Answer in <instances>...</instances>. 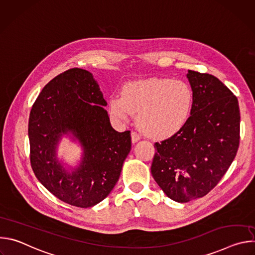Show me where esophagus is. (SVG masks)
<instances>
[{
	"mask_svg": "<svg viewBox=\"0 0 255 255\" xmlns=\"http://www.w3.org/2000/svg\"><path fill=\"white\" fill-rule=\"evenodd\" d=\"M131 140H132V143H136L140 140V135L134 131H132L131 133Z\"/></svg>",
	"mask_w": 255,
	"mask_h": 255,
	"instance_id": "34e87169",
	"label": "esophagus"
}]
</instances>
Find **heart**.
Wrapping results in <instances>:
<instances>
[{
	"mask_svg": "<svg viewBox=\"0 0 255 255\" xmlns=\"http://www.w3.org/2000/svg\"><path fill=\"white\" fill-rule=\"evenodd\" d=\"M193 103V91L186 83L150 78L127 83L121 97L110 100V109L121 120L136 116V125L144 134L164 138L184 127Z\"/></svg>",
	"mask_w": 255,
	"mask_h": 255,
	"instance_id": "1",
	"label": "heart"
}]
</instances>
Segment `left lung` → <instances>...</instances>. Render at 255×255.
I'll use <instances>...</instances> for the list:
<instances>
[{"label":"left lung","mask_w":255,"mask_h":255,"mask_svg":"<svg viewBox=\"0 0 255 255\" xmlns=\"http://www.w3.org/2000/svg\"><path fill=\"white\" fill-rule=\"evenodd\" d=\"M194 103L187 123L156 142L151 174L177 203L206 196L226 173L239 146L237 98L216 77L188 70Z\"/></svg>","instance_id":"8db88e82"}]
</instances>
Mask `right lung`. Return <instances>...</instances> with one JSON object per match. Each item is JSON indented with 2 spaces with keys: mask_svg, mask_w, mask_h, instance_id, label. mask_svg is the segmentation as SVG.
Wrapping results in <instances>:
<instances>
[{
  "mask_svg": "<svg viewBox=\"0 0 255 255\" xmlns=\"http://www.w3.org/2000/svg\"><path fill=\"white\" fill-rule=\"evenodd\" d=\"M107 102L90 71L70 68L51 80L30 112V160L40 183L62 202L90 208L114 189L131 149L130 131L111 126ZM83 149L79 165L68 170L57 156L62 135Z\"/></svg>",
  "mask_w": 255,
  "mask_h": 255,
  "instance_id": "1",
  "label": "right lung"
}]
</instances>
